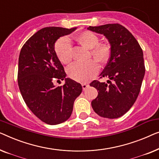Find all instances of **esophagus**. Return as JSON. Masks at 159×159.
I'll return each mask as SVG.
<instances>
[{"label":"esophagus","mask_w":159,"mask_h":159,"mask_svg":"<svg viewBox=\"0 0 159 159\" xmlns=\"http://www.w3.org/2000/svg\"><path fill=\"white\" fill-rule=\"evenodd\" d=\"M89 84H82V88H83V90L85 91L87 88H89Z\"/></svg>","instance_id":"34e87169"}]
</instances>
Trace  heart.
<instances>
[{
	"instance_id": "obj_1",
	"label": "heart",
	"mask_w": 159,
	"mask_h": 159,
	"mask_svg": "<svg viewBox=\"0 0 159 159\" xmlns=\"http://www.w3.org/2000/svg\"><path fill=\"white\" fill-rule=\"evenodd\" d=\"M78 39L83 46L91 50L92 57L98 62L104 64L108 61L111 54L110 46L107 43H99V39L94 33L86 31L82 32ZM55 50L58 59L64 64L68 63L73 57V44L68 37H61L57 41ZM99 66L94 60L86 62H75L67 69L69 76L80 82H86L97 74Z\"/></svg>"
}]
</instances>
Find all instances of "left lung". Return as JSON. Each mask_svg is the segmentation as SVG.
Instances as JSON below:
<instances>
[{
    "label": "left lung",
    "mask_w": 159,
    "mask_h": 159,
    "mask_svg": "<svg viewBox=\"0 0 159 159\" xmlns=\"http://www.w3.org/2000/svg\"><path fill=\"white\" fill-rule=\"evenodd\" d=\"M87 30L104 34L111 47L110 57L99 75L109 80L91 83L98 91L91 106L98 115L115 119L124 115L138 97L146 71L143 53L133 35L119 24L89 26Z\"/></svg>",
    "instance_id": "8db88e82"
}]
</instances>
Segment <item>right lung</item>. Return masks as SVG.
<instances>
[{"label": "right lung", "instance_id": "1", "mask_svg": "<svg viewBox=\"0 0 159 159\" xmlns=\"http://www.w3.org/2000/svg\"><path fill=\"white\" fill-rule=\"evenodd\" d=\"M76 27L50 26L32 35L22 47L19 57L18 84L21 96L31 111L42 122L57 125L66 121L73 104L82 91L79 83L68 78L55 51V43ZM65 80L55 87V80Z\"/></svg>", "mask_w": 159, "mask_h": 159}]
</instances>
